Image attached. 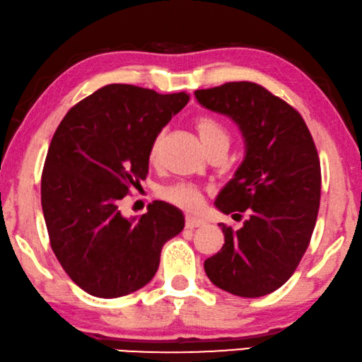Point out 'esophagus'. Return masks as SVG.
<instances>
[{
    "label": "esophagus",
    "mask_w": 362,
    "mask_h": 362,
    "mask_svg": "<svg viewBox=\"0 0 362 362\" xmlns=\"http://www.w3.org/2000/svg\"><path fill=\"white\" fill-rule=\"evenodd\" d=\"M200 226H205V221L200 220V218H195V216H187L185 218V228H187V230H193V228H200Z\"/></svg>",
    "instance_id": "34e87169"
}]
</instances>
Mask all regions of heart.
I'll list each match as a JSON object with an SVG mask.
<instances>
[{
    "mask_svg": "<svg viewBox=\"0 0 362 362\" xmlns=\"http://www.w3.org/2000/svg\"><path fill=\"white\" fill-rule=\"evenodd\" d=\"M195 128L198 136L205 146L206 151L216 146H230V134L220 121L211 118V116H198L195 119ZM162 146V134H159L152 141L151 146V159L156 160L159 157ZM164 198L174 203V205L185 208V210H197L202 205V193L198 188L192 185H174L164 190Z\"/></svg>",
    "mask_w": 362,
    "mask_h": 362,
    "instance_id": "obj_1",
    "label": "heart"
}]
</instances>
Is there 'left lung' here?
<instances>
[{
	"instance_id": "left-lung-1",
	"label": "left lung",
	"mask_w": 362,
	"mask_h": 362,
	"mask_svg": "<svg viewBox=\"0 0 362 362\" xmlns=\"http://www.w3.org/2000/svg\"><path fill=\"white\" fill-rule=\"evenodd\" d=\"M195 98L233 119L246 149L215 206L247 220L236 231L220 223L225 244L205 272L238 297L272 293L292 277L317 223L322 170L312 134L297 110L252 81L197 90Z\"/></svg>"
}]
</instances>
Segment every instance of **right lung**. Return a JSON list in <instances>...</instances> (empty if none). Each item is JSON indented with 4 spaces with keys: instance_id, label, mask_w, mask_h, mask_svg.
I'll use <instances>...</instances> for the list:
<instances>
[{
    "instance_id": "right-lung-1",
    "label": "right lung",
    "mask_w": 362,
    "mask_h": 362,
    "mask_svg": "<svg viewBox=\"0 0 362 362\" xmlns=\"http://www.w3.org/2000/svg\"><path fill=\"white\" fill-rule=\"evenodd\" d=\"M188 100L185 91L106 85L55 131L40 202L55 257L86 293L118 298L144 287L159 269L162 246L185 226L183 213L165 202L126 218L119 200L146 179L152 141Z\"/></svg>"
}]
</instances>
